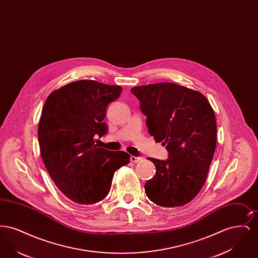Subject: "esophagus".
<instances>
[{
    "mask_svg": "<svg viewBox=\"0 0 258 258\" xmlns=\"http://www.w3.org/2000/svg\"><path fill=\"white\" fill-rule=\"evenodd\" d=\"M131 160H132L133 162H135V163H137V162H140V161H142V160H143V158H141V157H135V156H133V157H131Z\"/></svg>",
    "mask_w": 258,
    "mask_h": 258,
    "instance_id": "1",
    "label": "esophagus"
}]
</instances>
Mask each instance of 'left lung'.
Instances as JSON below:
<instances>
[{"label": "left lung", "mask_w": 258, "mask_h": 258, "mask_svg": "<svg viewBox=\"0 0 258 258\" xmlns=\"http://www.w3.org/2000/svg\"><path fill=\"white\" fill-rule=\"evenodd\" d=\"M132 93L147 116L149 134L169 153L166 160L149 158L156 175L144 185L161 207H180L197 197L208 175L217 145L214 110L201 93L173 83L135 87Z\"/></svg>", "instance_id": "left-lung-1"}]
</instances>
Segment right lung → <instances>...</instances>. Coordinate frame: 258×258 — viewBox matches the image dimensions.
Wrapping results in <instances>:
<instances>
[{
  "label": "right lung",
  "mask_w": 258,
  "mask_h": 258,
  "mask_svg": "<svg viewBox=\"0 0 258 258\" xmlns=\"http://www.w3.org/2000/svg\"><path fill=\"white\" fill-rule=\"evenodd\" d=\"M122 87L79 80L52 92L38 123L41 158L61 192L78 204L97 203L107 196L114 172L130 162L123 151L95 144L107 133L106 107Z\"/></svg>",
  "instance_id": "obj_1"
}]
</instances>
